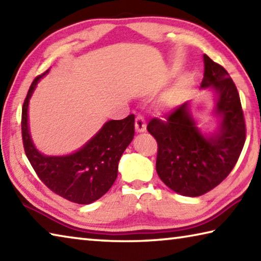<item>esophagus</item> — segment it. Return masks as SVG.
<instances>
[{"label":"esophagus","instance_id":"obj_1","mask_svg":"<svg viewBox=\"0 0 261 261\" xmlns=\"http://www.w3.org/2000/svg\"><path fill=\"white\" fill-rule=\"evenodd\" d=\"M135 126H136L137 132L146 131V122H145V118L143 115H137L136 121H135Z\"/></svg>","mask_w":261,"mask_h":261}]
</instances>
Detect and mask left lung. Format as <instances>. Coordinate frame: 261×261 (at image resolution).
<instances>
[{
    "label": "left lung",
    "mask_w": 261,
    "mask_h": 261,
    "mask_svg": "<svg viewBox=\"0 0 261 261\" xmlns=\"http://www.w3.org/2000/svg\"><path fill=\"white\" fill-rule=\"evenodd\" d=\"M201 87L218 92L215 113L221 116L216 134L205 137L189 113V102L163 118L154 117L147 131L158 143L156 173L173 191L188 197L205 194L231 173L244 146L246 126L240 94L222 65L204 55Z\"/></svg>",
    "instance_id": "1"
}]
</instances>
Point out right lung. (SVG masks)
Instances as JSON below:
<instances>
[{
	"mask_svg": "<svg viewBox=\"0 0 261 261\" xmlns=\"http://www.w3.org/2000/svg\"><path fill=\"white\" fill-rule=\"evenodd\" d=\"M34 79L21 109V137L25 154L38 177L53 192L76 204L98 200L117 177L118 161L135 136V116L108 121L85 146L67 156H46L35 149L28 125L29 101L39 79Z\"/></svg>",
	"mask_w": 261,
	"mask_h": 261,
	"instance_id": "1",
	"label": "right lung"
}]
</instances>
